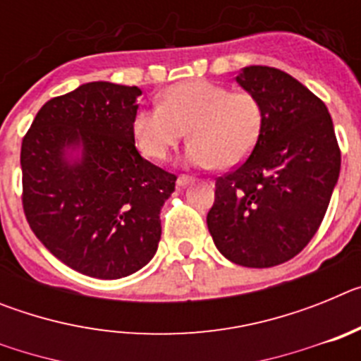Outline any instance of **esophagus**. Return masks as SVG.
Instances as JSON below:
<instances>
[{
  "label": "esophagus",
  "instance_id": "obj_1",
  "mask_svg": "<svg viewBox=\"0 0 361 361\" xmlns=\"http://www.w3.org/2000/svg\"><path fill=\"white\" fill-rule=\"evenodd\" d=\"M193 183V178L191 177H186V175H180V177L177 178V188H186L188 184Z\"/></svg>",
  "mask_w": 361,
  "mask_h": 361
}]
</instances>
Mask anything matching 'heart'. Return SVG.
Returning a JSON list of instances; mask_svg holds the SVG:
<instances>
[{
	"mask_svg": "<svg viewBox=\"0 0 361 361\" xmlns=\"http://www.w3.org/2000/svg\"><path fill=\"white\" fill-rule=\"evenodd\" d=\"M264 128V108L251 92H231L206 79L177 82L161 94L159 106L133 114L132 135L145 157L162 161L191 139L184 161L195 168H235L257 148Z\"/></svg>",
	"mask_w": 361,
	"mask_h": 361,
	"instance_id": "1",
	"label": "heart"
}]
</instances>
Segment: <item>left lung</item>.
Wrapping results in <instances>:
<instances>
[{"label":"left lung","mask_w":361,"mask_h":361,"mask_svg":"<svg viewBox=\"0 0 361 361\" xmlns=\"http://www.w3.org/2000/svg\"><path fill=\"white\" fill-rule=\"evenodd\" d=\"M237 82L262 104V135L245 162L216 178L206 220L228 260L273 267L296 257L318 231L342 155L327 106L289 73L245 66Z\"/></svg>","instance_id":"left-lung-1"}]
</instances>
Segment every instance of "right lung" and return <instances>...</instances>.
Here are the masks:
<instances>
[{
    "instance_id": "1",
    "label": "right lung",
    "mask_w": 361,
    "mask_h": 361,
    "mask_svg": "<svg viewBox=\"0 0 361 361\" xmlns=\"http://www.w3.org/2000/svg\"><path fill=\"white\" fill-rule=\"evenodd\" d=\"M137 86L94 81L50 99L21 145L23 209L41 244L86 276L116 280L149 262L173 173L141 157Z\"/></svg>"
}]
</instances>
